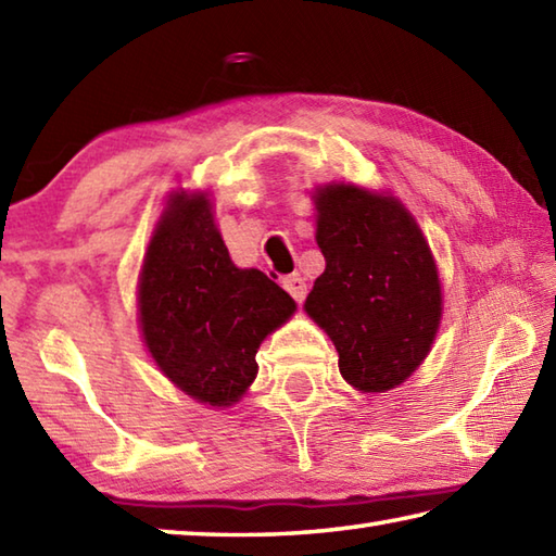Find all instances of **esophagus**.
Masks as SVG:
<instances>
[{"label": "esophagus", "mask_w": 556, "mask_h": 556, "mask_svg": "<svg viewBox=\"0 0 556 556\" xmlns=\"http://www.w3.org/2000/svg\"><path fill=\"white\" fill-rule=\"evenodd\" d=\"M285 289L291 293V299L296 301V303H301L303 299H306V293H308V287H306V279H303L299 271L296 275H289L287 279H285Z\"/></svg>", "instance_id": "esophagus-1"}]
</instances>
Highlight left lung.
I'll use <instances>...</instances> for the list:
<instances>
[{
    "instance_id": "obj_1",
    "label": "left lung",
    "mask_w": 556,
    "mask_h": 556,
    "mask_svg": "<svg viewBox=\"0 0 556 556\" xmlns=\"http://www.w3.org/2000/svg\"><path fill=\"white\" fill-rule=\"evenodd\" d=\"M325 271L306 313L330 334L340 374L364 393H386L429 354L441 320L431 250L393 198L328 185L315 198Z\"/></svg>"
}]
</instances>
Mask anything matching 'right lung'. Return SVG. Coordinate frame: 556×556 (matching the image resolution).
<instances>
[{"label": "right lung", "mask_w": 556, "mask_h": 556, "mask_svg": "<svg viewBox=\"0 0 556 556\" xmlns=\"http://www.w3.org/2000/svg\"><path fill=\"white\" fill-rule=\"evenodd\" d=\"M296 308L265 271L238 269L204 194L163 212L139 279V320L159 368L182 393L226 407L257 376L260 342Z\"/></svg>", "instance_id": "right-lung-1"}]
</instances>
